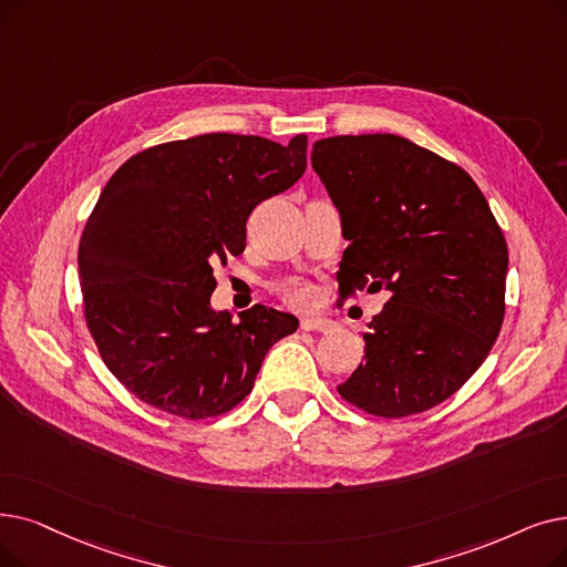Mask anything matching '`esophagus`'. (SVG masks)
<instances>
[{"mask_svg": "<svg viewBox=\"0 0 567 567\" xmlns=\"http://www.w3.org/2000/svg\"><path fill=\"white\" fill-rule=\"evenodd\" d=\"M301 329H306V331H329V329H333V322L327 317L306 315V317H301Z\"/></svg>", "mask_w": 567, "mask_h": 567, "instance_id": "1", "label": "esophagus"}]
</instances>
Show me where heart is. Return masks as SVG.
Masks as SVG:
<instances>
[{"label":"heart","mask_w":567,"mask_h":567,"mask_svg":"<svg viewBox=\"0 0 567 567\" xmlns=\"http://www.w3.org/2000/svg\"><path fill=\"white\" fill-rule=\"evenodd\" d=\"M280 297L287 301V303H293V306H303L310 301L312 297V289L306 285V282H299V280H291V282H285L280 287Z\"/></svg>","instance_id":"1"}]
</instances>
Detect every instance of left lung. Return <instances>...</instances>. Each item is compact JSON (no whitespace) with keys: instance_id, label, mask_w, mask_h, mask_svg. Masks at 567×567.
<instances>
[{"instance_id":"1","label":"left lung","mask_w":567,"mask_h":567,"mask_svg":"<svg viewBox=\"0 0 567 567\" xmlns=\"http://www.w3.org/2000/svg\"><path fill=\"white\" fill-rule=\"evenodd\" d=\"M312 168L340 213L342 297L389 291L365 357L338 384L354 408L399 420L458 391L505 317L507 243L475 181L396 134L331 136Z\"/></svg>"}]
</instances>
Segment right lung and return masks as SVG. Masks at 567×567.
I'll use <instances>...</instances> for the list:
<instances>
[{
	"mask_svg": "<svg viewBox=\"0 0 567 567\" xmlns=\"http://www.w3.org/2000/svg\"><path fill=\"white\" fill-rule=\"evenodd\" d=\"M308 136L202 134L122 164L79 248L85 322L109 371L162 412L206 420L255 386L266 352L299 319L210 308L213 264L245 250V223L306 171Z\"/></svg>",
	"mask_w": 567,
	"mask_h": 567,
	"instance_id": "add662e5",
	"label": "right lung"
}]
</instances>
